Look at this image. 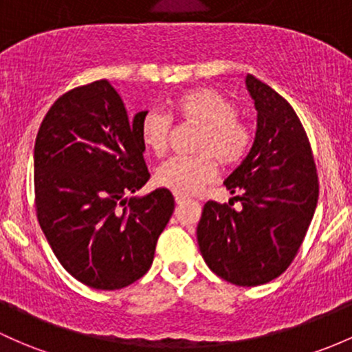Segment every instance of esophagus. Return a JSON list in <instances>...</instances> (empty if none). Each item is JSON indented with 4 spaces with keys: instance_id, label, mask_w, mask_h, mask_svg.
I'll return each mask as SVG.
<instances>
[{
    "instance_id": "obj_1",
    "label": "esophagus",
    "mask_w": 352,
    "mask_h": 352,
    "mask_svg": "<svg viewBox=\"0 0 352 352\" xmlns=\"http://www.w3.org/2000/svg\"><path fill=\"white\" fill-rule=\"evenodd\" d=\"M175 199H176V205H179V206L190 201V198H186V196H181V195H176Z\"/></svg>"
}]
</instances>
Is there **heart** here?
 Returning <instances> with one entry per match:
<instances>
[{
  "instance_id": "heart-1",
  "label": "heart",
  "mask_w": 352,
  "mask_h": 352,
  "mask_svg": "<svg viewBox=\"0 0 352 352\" xmlns=\"http://www.w3.org/2000/svg\"><path fill=\"white\" fill-rule=\"evenodd\" d=\"M173 116L184 126L198 127L192 139V151L198 154L171 157L156 171V183L176 195H196L217 177V161L223 168H233L253 144V131L238 117V105L214 89L181 94L173 104ZM171 131V117L157 109L147 111L139 122L142 146L154 156L168 151Z\"/></svg>"
}]
</instances>
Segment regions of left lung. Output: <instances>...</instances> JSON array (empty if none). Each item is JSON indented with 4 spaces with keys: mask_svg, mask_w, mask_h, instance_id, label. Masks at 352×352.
<instances>
[{
    "mask_svg": "<svg viewBox=\"0 0 352 352\" xmlns=\"http://www.w3.org/2000/svg\"><path fill=\"white\" fill-rule=\"evenodd\" d=\"M247 87L258 112L255 142L225 179L241 211L208 201L196 235L218 277L255 287L277 278L296 258L316 211L319 177L292 105L253 75Z\"/></svg>",
    "mask_w": 352,
    "mask_h": 352,
    "instance_id": "left-lung-1",
    "label": "left lung"
}]
</instances>
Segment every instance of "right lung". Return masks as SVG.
<instances>
[{
    "instance_id": "1",
    "label": "right lung",
    "mask_w": 352,
    "mask_h": 352,
    "mask_svg": "<svg viewBox=\"0 0 352 352\" xmlns=\"http://www.w3.org/2000/svg\"><path fill=\"white\" fill-rule=\"evenodd\" d=\"M107 80L54 102L35 141L36 218L63 268L87 287L117 290L149 270L175 198L149 181L139 122Z\"/></svg>"
}]
</instances>
